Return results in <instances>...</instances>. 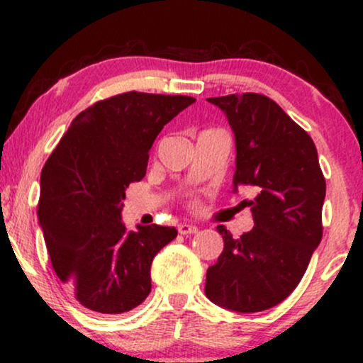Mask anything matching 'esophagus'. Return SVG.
I'll use <instances>...</instances> for the list:
<instances>
[{"mask_svg":"<svg viewBox=\"0 0 363 363\" xmlns=\"http://www.w3.org/2000/svg\"><path fill=\"white\" fill-rule=\"evenodd\" d=\"M198 228L190 225V223H182V225H178V233L180 235H193V233H196Z\"/></svg>","mask_w":363,"mask_h":363,"instance_id":"1","label":"esophagus"}]
</instances>
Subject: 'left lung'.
Wrapping results in <instances>:
<instances>
[{
  "instance_id": "1",
  "label": "left lung",
  "mask_w": 363,
  "mask_h": 363,
  "mask_svg": "<svg viewBox=\"0 0 363 363\" xmlns=\"http://www.w3.org/2000/svg\"><path fill=\"white\" fill-rule=\"evenodd\" d=\"M230 122L236 142L233 191L252 186L245 200L255 228L233 238L216 230L225 247L206 271V297L225 309L259 312L286 299L299 284L322 240L325 178L317 148L272 99L261 94L210 97Z\"/></svg>"
}]
</instances>
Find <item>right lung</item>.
<instances>
[{
	"instance_id": "obj_1",
	"label": "right lung",
	"mask_w": 363,
	"mask_h": 363,
	"mask_svg": "<svg viewBox=\"0 0 363 363\" xmlns=\"http://www.w3.org/2000/svg\"><path fill=\"white\" fill-rule=\"evenodd\" d=\"M193 102L135 91L99 101L74 118L48 158L39 226L57 277L87 309L122 314L150 294L153 257L177 230L150 225L127 231L125 190L145 177L162 128Z\"/></svg>"
}]
</instances>
